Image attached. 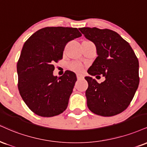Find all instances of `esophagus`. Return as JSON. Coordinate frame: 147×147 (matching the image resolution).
I'll list each match as a JSON object with an SVG mask.
<instances>
[{"label": "esophagus", "mask_w": 147, "mask_h": 147, "mask_svg": "<svg viewBox=\"0 0 147 147\" xmlns=\"http://www.w3.org/2000/svg\"><path fill=\"white\" fill-rule=\"evenodd\" d=\"M77 79H84V75L82 74H77Z\"/></svg>", "instance_id": "esophagus-1"}]
</instances>
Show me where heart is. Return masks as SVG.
I'll list each match as a JSON object with an SVG mask.
<instances>
[{
	"label": "heart",
	"mask_w": 147,
	"mask_h": 147,
	"mask_svg": "<svg viewBox=\"0 0 147 147\" xmlns=\"http://www.w3.org/2000/svg\"><path fill=\"white\" fill-rule=\"evenodd\" d=\"M70 68L72 70H75V71L81 72L84 69V66L81 63H73L70 64Z\"/></svg>",
	"instance_id": "obj_1"
}]
</instances>
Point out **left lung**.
Listing matches in <instances>:
<instances>
[{
    "mask_svg": "<svg viewBox=\"0 0 147 147\" xmlns=\"http://www.w3.org/2000/svg\"><path fill=\"white\" fill-rule=\"evenodd\" d=\"M88 40L94 44L98 57L88 73L105 77L98 84L86 77L87 105L94 114L112 116L125 110L133 99L139 85V62L129 44L110 29L79 28Z\"/></svg>",
    "mask_w": 147,
    "mask_h": 147,
    "instance_id": "obj_1",
    "label": "left lung"
}]
</instances>
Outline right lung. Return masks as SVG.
I'll return each instance as SVG.
<instances>
[{
    "label": "right lung",
    "instance_id": "add662e5",
    "mask_svg": "<svg viewBox=\"0 0 147 147\" xmlns=\"http://www.w3.org/2000/svg\"><path fill=\"white\" fill-rule=\"evenodd\" d=\"M81 36L77 28L51 26L37 31L24 44L17 63L18 87L35 114L52 117L68 107L77 77L70 70L54 76L53 63L63 58L66 44Z\"/></svg>",
    "mask_w": 147,
    "mask_h": 147
}]
</instances>
